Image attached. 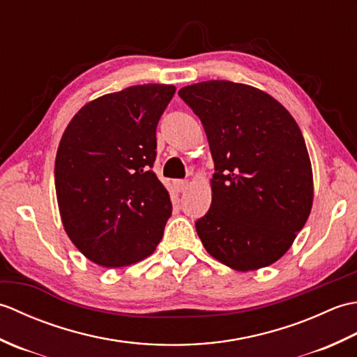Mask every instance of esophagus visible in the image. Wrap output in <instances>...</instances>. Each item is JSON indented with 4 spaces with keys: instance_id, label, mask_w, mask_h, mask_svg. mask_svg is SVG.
<instances>
[{
    "instance_id": "34e87169",
    "label": "esophagus",
    "mask_w": 357,
    "mask_h": 357,
    "mask_svg": "<svg viewBox=\"0 0 357 357\" xmlns=\"http://www.w3.org/2000/svg\"><path fill=\"white\" fill-rule=\"evenodd\" d=\"M173 185H174V188H176V192H184V190H187V187H188V181H185V179H176V181H173Z\"/></svg>"
}]
</instances>
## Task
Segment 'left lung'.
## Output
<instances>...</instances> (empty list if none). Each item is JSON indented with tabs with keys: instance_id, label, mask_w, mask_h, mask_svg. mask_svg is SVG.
Here are the masks:
<instances>
[{
	"instance_id": "left-lung-1",
	"label": "left lung",
	"mask_w": 357,
	"mask_h": 357,
	"mask_svg": "<svg viewBox=\"0 0 357 357\" xmlns=\"http://www.w3.org/2000/svg\"><path fill=\"white\" fill-rule=\"evenodd\" d=\"M206 130L215 174L196 221L207 252L230 268L267 267L291 247L313 206V172L299 126L247 84L204 81L178 93Z\"/></svg>"
}]
</instances>
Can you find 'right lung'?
<instances>
[{
    "label": "right lung",
    "mask_w": 357,
    "mask_h": 357,
    "mask_svg": "<svg viewBox=\"0 0 357 357\" xmlns=\"http://www.w3.org/2000/svg\"><path fill=\"white\" fill-rule=\"evenodd\" d=\"M174 90L144 84L96 98L59 142L55 188L64 230L102 267L146 259L162 239L172 201L151 167L158 121Z\"/></svg>",
    "instance_id": "1"
}]
</instances>
